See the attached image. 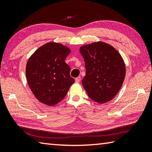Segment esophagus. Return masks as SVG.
Instances as JSON below:
<instances>
[{
	"label": "esophagus",
	"mask_w": 152,
	"mask_h": 152,
	"mask_svg": "<svg viewBox=\"0 0 152 152\" xmlns=\"http://www.w3.org/2000/svg\"><path fill=\"white\" fill-rule=\"evenodd\" d=\"M80 80H81V78H80V76L79 77H77V78H76V79H75V81L77 83H79L80 82Z\"/></svg>",
	"instance_id": "esophagus-1"
}]
</instances>
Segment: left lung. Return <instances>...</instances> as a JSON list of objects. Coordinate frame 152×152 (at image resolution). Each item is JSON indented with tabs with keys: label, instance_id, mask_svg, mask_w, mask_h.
<instances>
[{
	"label": "left lung",
	"instance_id": "obj_1",
	"mask_svg": "<svg viewBox=\"0 0 152 152\" xmlns=\"http://www.w3.org/2000/svg\"><path fill=\"white\" fill-rule=\"evenodd\" d=\"M80 52L85 61L83 88L89 98L104 104L114 98L124 83L125 65L115 48L103 42L83 45Z\"/></svg>",
	"mask_w": 152,
	"mask_h": 152
}]
</instances>
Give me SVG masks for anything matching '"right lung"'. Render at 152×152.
Listing matches in <instances>:
<instances>
[{
  "instance_id": "right-lung-1",
  "label": "right lung",
  "mask_w": 152,
  "mask_h": 152,
  "mask_svg": "<svg viewBox=\"0 0 152 152\" xmlns=\"http://www.w3.org/2000/svg\"><path fill=\"white\" fill-rule=\"evenodd\" d=\"M70 51L63 44L48 42L28 59L25 70L28 84L40 102L50 106L57 104L75 82L70 76V66L64 62Z\"/></svg>"
}]
</instances>
